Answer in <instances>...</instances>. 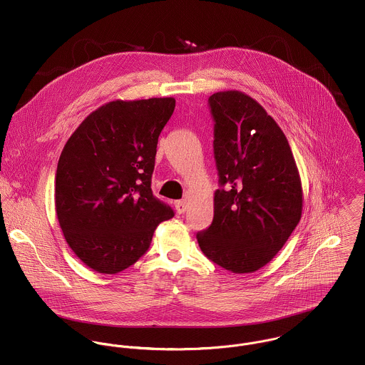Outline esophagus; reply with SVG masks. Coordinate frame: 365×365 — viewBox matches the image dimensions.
I'll return each mask as SVG.
<instances>
[{"mask_svg":"<svg viewBox=\"0 0 365 365\" xmlns=\"http://www.w3.org/2000/svg\"><path fill=\"white\" fill-rule=\"evenodd\" d=\"M174 207H175V210L178 213H184L187 210V202L185 201H175Z\"/></svg>","mask_w":365,"mask_h":365,"instance_id":"34e87169","label":"esophagus"}]
</instances>
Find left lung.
<instances>
[{
	"label": "left lung",
	"mask_w": 365,
	"mask_h": 365,
	"mask_svg": "<svg viewBox=\"0 0 365 365\" xmlns=\"http://www.w3.org/2000/svg\"><path fill=\"white\" fill-rule=\"evenodd\" d=\"M219 182L213 220L197 235L209 260L235 274L272 260L302 216L304 192L289 143L250 96L229 90L209 97Z\"/></svg>",
	"instance_id": "1"
}]
</instances>
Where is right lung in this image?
Instances as JSON below:
<instances>
[{
  "label": "right lung",
  "mask_w": 365,
  "mask_h": 365,
  "mask_svg": "<svg viewBox=\"0 0 365 365\" xmlns=\"http://www.w3.org/2000/svg\"><path fill=\"white\" fill-rule=\"evenodd\" d=\"M173 97L115 100L74 130L57 163L54 205L64 239L91 269L116 274L139 260L174 216L152 192L158 136Z\"/></svg>",
  "instance_id": "add662e5"
}]
</instances>
